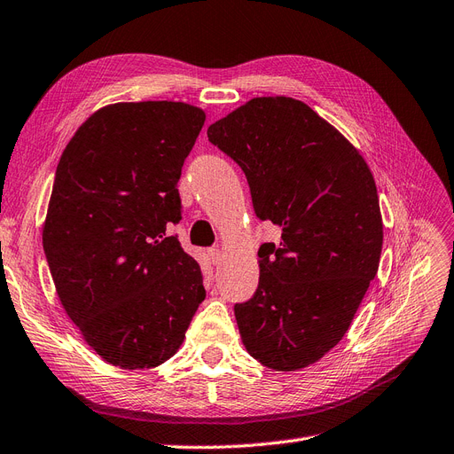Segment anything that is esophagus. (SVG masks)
<instances>
[{
    "label": "esophagus",
    "mask_w": 454,
    "mask_h": 454,
    "mask_svg": "<svg viewBox=\"0 0 454 454\" xmlns=\"http://www.w3.org/2000/svg\"><path fill=\"white\" fill-rule=\"evenodd\" d=\"M210 261H212L214 265H222V261H223V254H222V250H217V248L210 250Z\"/></svg>",
    "instance_id": "obj_1"
}]
</instances>
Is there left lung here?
<instances>
[{
  "label": "left lung",
  "instance_id": "1",
  "mask_svg": "<svg viewBox=\"0 0 454 454\" xmlns=\"http://www.w3.org/2000/svg\"><path fill=\"white\" fill-rule=\"evenodd\" d=\"M239 162L261 222L282 229L259 248V286L235 305L242 345L274 371L318 362L345 337L375 278L382 215L375 177L345 136L305 102L259 96L208 127Z\"/></svg>",
  "mask_w": 454,
  "mask_h": 454
}]
</instances>
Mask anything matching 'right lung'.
I'll list each match as a JSON object with an SVG mask.
<instances>
[{"instance_id": "obj_1", "label": "right lung", "mask_w": 454, "mask_h": 454, "mask_svg": "<svg viewBox=\"0 0 454 454\" xmlns=\"http://www.w3.org/2000/svg\"><path fill=\"white\" fill-rule=\"evenodd\" d=\"M204 121L185 102L107 104L62 151L43 250L66 314L115 367L170 360L206 297L199 263L167 232Z\"/></svg>"}]
</instances>
